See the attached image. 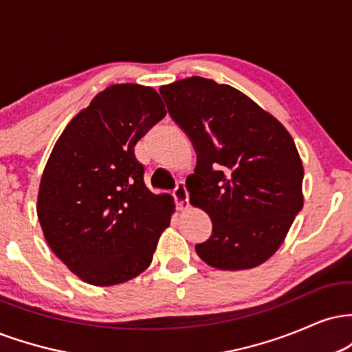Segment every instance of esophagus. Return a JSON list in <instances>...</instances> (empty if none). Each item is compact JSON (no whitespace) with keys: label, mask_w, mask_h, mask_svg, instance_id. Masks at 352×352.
<instances>
[{"label":"esophagus","mask_w":352,"mask_h":352,"mask_svg":"<svg viewBox=\"0 0 352 352\" xmlns=\"http://www.w3.org/2000/svg\"><path fill=\"white\" fill-rule=\"evenodd\" d=\"M173 197H175L177 208H179L180 212L188 208V190L185 187L184 182H180V184L177 185V188L173 190Z\"/></svg>","instance_id":"1"}]
</instances>
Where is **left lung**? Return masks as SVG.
<instances>
[{
	"label": "left lung",
	"mask_w": 352,
	"mask_h": 352,
	"mask_svg": "<svg viewBox=\"0 0 352 352\" xmlns=\"http://www.w3.org/2000/svg\"><path fill=\"white\" fill-rule=\"evenodd\" d=\"M159 91L197 152L195 173L187 177L190 204L213 225L197 254L227 272L265 263L305 204V168L293 137L228 84L192 76Z\"/></svg>",
	"instance_id": "8db88e82"
}]
</instances>
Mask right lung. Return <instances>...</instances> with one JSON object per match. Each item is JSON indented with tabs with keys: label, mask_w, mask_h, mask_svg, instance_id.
<instances>
[{
	"label": "right lung",
	"mask_w": 352,
	"mask_h": 352,
	"mask_svg": "<svg viewBox=\"0 0 352 352\" xmlns=\"http://www.w3.org/2000/svg\"><path fill=\"white\" fill-rule=\"evenodd\" d=\"M165 114L155 89L112 84L72 117L47 159L36 205L43 235L89 285L139 276L170 225L175 201L145 187L134 153Z\"/></svg>",
	"instance_id": "obj_1"
}]
</instances>
